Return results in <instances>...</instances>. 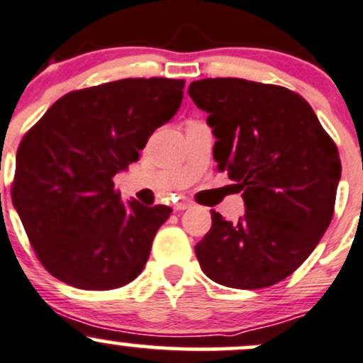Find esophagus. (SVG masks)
Wrapping results in <instances>:
<instances>
[{
    "mask_svg": "<svg viewBox=\"0 0 363 363\" xmlns=\"http://www.w3.org/2000/svg\"><path fill=\"white\" fill-rule=\"evenodd\" d=\"M190 206H192V202L189 201V199H185V197H182V199H178L177 202H174V211H183V209H189Z\"/></svg>",
    "mask_w": 363,
    "mask_h": 363,
    "instance_id": "1",
    "label": "esophagus"
}]
</instances>
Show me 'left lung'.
<instances>
[{
	"label": "left lung",
	"instance_id": "8db88e82",
	"mask_svg": "<svg viewBox=\"0 0 363 363\" xmlns=\"http://www.w3.org/2000/svg\"><path fill=\"white\" fill-rule=\"evenodd\" d=\"M189 95L209 114L214 161L245 204L237 221L211 211V230L196 245L199 264L221 286H274L301 267L333 220L336 143L310 104L287 88L209 77L190 83Z\"/></svg>",
	"mask_w": 363,
	"mask_h": 363
}]
</instances>
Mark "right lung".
I'll return each instance as SVG.
<instances>
[{
  "mask_svg": "<svg viewBox=\"0 0 363 363\" xmlns=\"http://www.w3.org/2000/svg\"><path fill=\"white\" fill-rule=\"evenodd\" d=\"M183 79L136 77L58 99L17 150L11 201L43 267L77 289L142 274L171 208L121 201L114 177L180 108Z\"/></svg>",
  "mask_w": 363,
  "mask_h": 363,
  "instance_id": "obj_1",
  "label": "right lung"
}]
</instances>
